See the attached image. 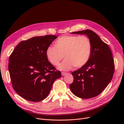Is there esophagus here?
I'll return each instance as SVG.
<instances>
[{
    "label": "esophagus",
    "instance_id": "34e87169",
    "mask_svg": "<svg viewBox=\"0 0 124 124\" xmlns=\"http://www.w3.org/2000/svg\"><path fill=\"white\" fill-rule=\"evenodd\" d=\"M67 73H65V72H62V73H61V75H62V76H64L67 75Z\"/></svg>",
    "mask_w": 124,
    "mask_h": 124
}]
</instances>
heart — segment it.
<instances>
[{"label": "heart", "instance_id": "obj_1", "mask_svg": "<svg viewBox=\"0 0 124 124\" xmlns=\"http://www.w3.org/2000/svg\"><path fill=\"white\" fill-rule=\"evenodd\" d=\"M92 50L90 39L82 35L64 36L58 38L55 46H50L46 50L49 61L54 66L59 65L64 57L66 58L58 67L62 70H68L74 66L80 68L89 61Z\"/></svg>", "mask_w": 124, "mask_h": 124}]
</instances>
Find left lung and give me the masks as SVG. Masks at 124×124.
I'll list each match as a JSON object with an SVG mask.
<instances>
[{
	"instance_id": "1",
	"label": "left lung",
	"mask_w": 124,
	"mask_h": 124,
	"mask_svg": "<svg viewBox=\"0 0 124 124\" xmlns=\"http://www.w3.org/2000/svg\"><path fill=\"white\" fill-rule=\"evenodd\" d=\"M71 34L87 35L91 41L92 50L88 62L72 72L74 81L70 88L80 98L95 97L104 90L112 78L114 64L112 52L108 46L92 30L86 29Z\"/></svg>"
}]
</instances>
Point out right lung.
<instances>
[{
    "instance_id": "obj_1",
    "label": "right lung",
    "mask_w": 124,
    "mask_h": 124,
    "mask_svg": "<svg viewBox=\"0 0 124 124\" xmlns=\"http://www.w3.org/2000/svg\"><path fill=\"white\" fill-rule=\"evenodd\" d=\"M57 38L46 35L20 42L9 57L8 69L15 91L23 99L37 102L46 99L61 72L48 60L46 50Z\"/></svg>"
}]
</instances>
